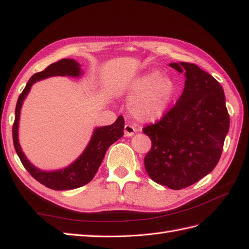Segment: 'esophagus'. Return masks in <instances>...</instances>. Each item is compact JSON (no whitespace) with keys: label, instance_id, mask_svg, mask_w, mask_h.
Returning a JSON list of instances; mask_svg holds the SVG:
<instances>
[{"label":"esophagus","instance_id":"obj_1","mask_svg":"<svg viewBox=\"0 0 249 249\" xmlns=\"http://www.w3.org/2000/svg\"><path fill=\"white\" fill-rule=\"evenodd\" d=\"M136 133V128L131 124H126L124 126V135L125 137H130Z\"/></svg>","mask_w":249,"mask_h":249}]
</instances>
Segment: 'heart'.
Segmentation results:
<instances>
[{
	"instance_id": "obj_1",
	"label": "heart",
	"mask_w": 249,
	"mask_h": 249,
	"mask_svg": "<svg viewBox=\"0 0 249 249\" xmlns=\"http://www.w3.org/2000/svg\"><path fill=\"white\" fill-rule=\"evenodd\" d=\"M174 83L168 76L153 71L137 78L130 84L129 110L141 121L156 120L165 112L173 98Z\"/></svg>"
}]
</instances>
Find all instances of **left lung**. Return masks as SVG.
I'll use <instances>...</instances> for the list:
<instances>
[{
	"label": "left lung",
	"instance_id": "8db88e82",
	"mask_svg": "<svg viewBox=\"0 0 249 249\" xmlns=\"http://www.w3.org/2000/svg\"><path fill=\"white\" fill-rule=\"evenodd\" d=\"M170 66L185 71V87L176 105L160 121L142 128L152 141L144 167L154 182L182 189L217 165L230 118L224 89L215 78L193 63Z\"/></svg>",
	"mask_w": 249,
	"mask_h": 249
}]
</instances>
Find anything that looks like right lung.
<instances>
[{"label":"right lung","mask_w":249,"mask_h":249,"mask_svg":"<svg viewBox=\"0 0 249 249\" xmlns=\"http://www.w3.org/2000/svg\"><path fill=\"white\" fill-rule=\"evenodd\" d=\"M79 75H80V67H79V63H77L75 60L62 59L59 62H55L45 68L43 71L36 72L31 77L22 93L19 95L17 105H16V116L13 125V140L15 150L17 152L23 167L28 170L31 176L40 184L45 185L46 187L54 190L75 189L91 182L104 160L108 147L114 143L116 140H119L124 134L123 130L125 122L123 116L120 115L112 125L104 126V127L95 129L92 139L87 146L86 151L82 153V155L75 162L71 163L70 167L60 171H40L39 169H36L33 165H31V162L26 160V157L21 151L18 141V124L21 106H22L23 99L26 96V94L29 93L32 84L40 80V79L51 76L78 77Z\"/></svg>","instance_id":"1"}]
</instances>
